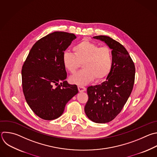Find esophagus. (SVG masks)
<instances>
[{"label": "esophagus", "instance_id": "obj_1", "mask_svg": "<svg viewBox=\"0 0 157 157\" xmlns=\"http://www.w3.org/2000/svg\"><path fill=\"white\" fill-rule=\"evenodd\" d=\"M78 90L79 92H84L86 90V88L84 86H78Z\"/></svg>", "mask_w": 157, "mask_h": 157}]
</instances>
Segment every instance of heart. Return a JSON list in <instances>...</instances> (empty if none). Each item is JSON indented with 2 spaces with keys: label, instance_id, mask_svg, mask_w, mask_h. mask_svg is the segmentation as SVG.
Masks as SVG:
<instances>
[{
  "label": "heart",
  "instance_id": "b5f03b06",
  "mask_svg": "<svg viewBox=\"0 0 157 157\" xmlns=\"http://www.w3.org/2000/svg\"><path fill=\"white\" fill-rule=\"evenodd\" d=\"M74 54L66 52L62 61L65 69L74 74L82 63L81 71L70 78L71 83L82 86L92 81L95 78L101 81L106 78L111 71L113 65L112 50L107 46L87 40H82L73 47Z\"/></svg>",
  "mask_w": 157,
  "mask_h": 157
}]
</instances>
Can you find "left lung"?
<instances>
[{
	"instance_id": "1",
	"label": "left lung",
	"mask_w": 157,
	"mask_h": 157,
	"mask_svg": "<svg viewBox=\"0 0 157 157\" xmlns=\"http://www.w3.org/2000/svg\"><path fill=\"white\" fill-rule=\"evenodd\" d=\"M93 38L105 42L112 50L113 65L106 80L101 84L89 86L84 111L93 122L106 123L121 111L129 97L135 79V66L129 53L120 42L106 36Z\"/></svg>"
}]
</instances>
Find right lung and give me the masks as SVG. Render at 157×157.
<instances>
[{"label":"right lung","instance_id":"add662e5","mask_svg":"<svg viewBox=\"0 0 157 157\" xmlns=\"http://www.w3.org/2000/svg\"><path fill=\"white\" fill-rule=\"evenodd\" d=\"M76 38L73 33L56 31L37 40L32 47L21 70L23 91L33 112L45 120L63 113L67 102L78 92L76 85L65 80L64 51Z\"/></svg>","mask_w":157,"mask_h":157}]
</instances>
